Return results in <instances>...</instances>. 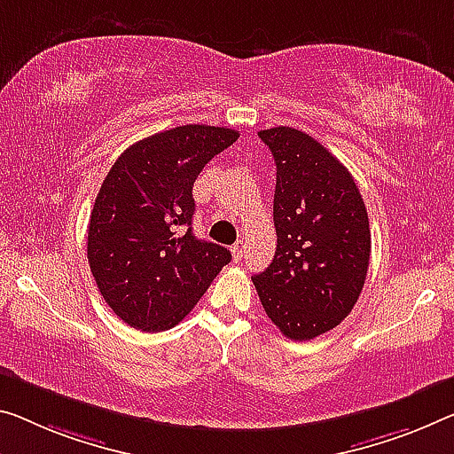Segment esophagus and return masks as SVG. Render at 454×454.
Returning a JSON list of instances; mask_svg holds the SVG:
<instances>
[{"mask_svg":"<svg viewBox=\"0 0 454 454\" xmlns=\"http://www.w3.org/2000/svg\"><path fill=\"white\" fill-rule=\"evenodd\" d=\"M231 254H233V260H235V262H241L243 254H246V243H243L241 239L237 241V243H233V247H231Z\"/></svg>","mask_w":454,"mask_h":454,"instance_id":"1","label":"esophagus"}]
</instances>
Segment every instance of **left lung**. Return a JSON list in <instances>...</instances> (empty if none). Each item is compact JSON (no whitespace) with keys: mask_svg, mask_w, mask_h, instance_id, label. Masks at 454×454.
Segmentation results:
<instances>
[{"mask_svg":"<svg viewBox=\"0 0 454 454\" xmlns=\"http://www.w3.org/2000/svg\"><path fill=\"white\" fill-rule=\"evenodd\" d=\"M276 162V255L255 274L263 310L288 339L310 340L351 312L364 290L372 233L355 180L294 128L257 131Z\"/></svg>","mask_w":454,"mask_h":454,"instance_id":"1","label":"left lung"}]
</instances>
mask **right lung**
Wrapping results in <instances>:
<instances>
[{"instance_id": "1", "label": "right lung", "mask_w": 454, "mask_h": 454, "mask_svg": "<svg viewBox=\"0 0 454 454\" xmlns=\"http://www.w3.org/2000/svg\"><path fill=\"white\" fill-rule=\"evenodd\" d=\"M235 129L188 123L129 145L111 166L89 221L87 257L101 296L125 325H178L231 262L192 233V184Z\"/></svg>"}]
</instances>
